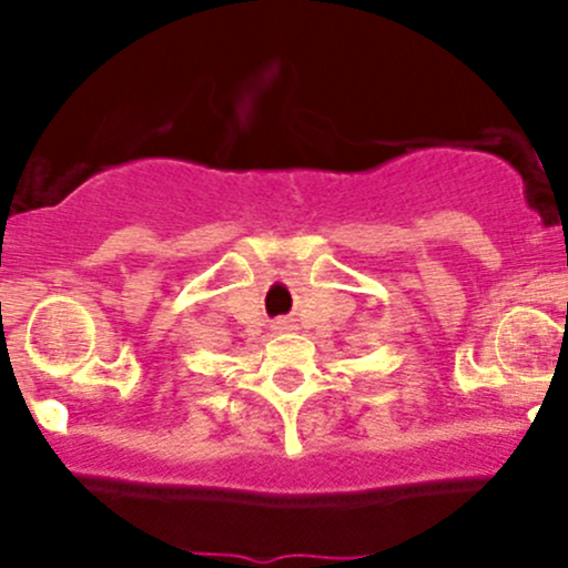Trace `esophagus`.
<instances>
[{
	"mask_svg": "<svg viewBox=\"0 0 568 568\" xmlns=\"http://www.w3.org/2000/svg\"><path fill=\"white\" fill-rule=\"evenodd\" d=\"M274 329L285 332V329H291V326H288V321H277V324H274Z\"/></svg>",
	"mask_w": 568,
	"mask_h": 568,
	"instance_id": "34e87169",
	"label": "esophagus"
}]
</instances>
